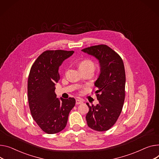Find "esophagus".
Listing matches in <instances>:
<instances>
[{
	"label": "esophagus",
	"mask_w": 159,
	"mask_h": 159,
	"mask_svg": "<svg viewBox=\"0 0 159 159\" xmlns=\"http://www.w3.org/2000/svg\"><path fill=\"white\" fill-rule=\"evenodd\" d=\"M83 103V100H80V99H77L76 100V104L79 105V104H81Z\"/></svg>",
	"instance_id": "obj_1"
}]
</instances>
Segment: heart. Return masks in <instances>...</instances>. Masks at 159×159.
Returning a JSON list of instances; mask_svg holds the SVG:
<instances>
[{"label": "heart", "instance_id": "obj_1", "mask_svg": "<svg viewBox=\"0 0 159 159\" xmlns=\"http://www.w3.org/2000/svg\"><path fill=\"white\" fill-rule=\"evenodd\" d=\"M79 67L80 69H88V70H93L95 68V65L94 62L91 61V59H86L82 60L79 64Z\"/></svg>", "mask_w": 159, "mask_h": 159}]
</instances>
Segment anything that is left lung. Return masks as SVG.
I'll return each instance as SVG.
<instances>
[{"instance_id": "8db88e82", "label": "left lung", "mask_w": 159, "mask_h": 159, "mask_svg": "<svg viewBox=\"0 0 159 159\" xmlns=\"http://www.w3.org/2000/svg\"><path fill=\"white\" fill-rule=\"evenodd\" d=\"M96 57L100 73L94 82L99 103L89 105L86 118L93 130L103 132L110 129L121 112L125 97V71L121 57L106 45H98L82 50Z\"/></svg>"}]
</instances>
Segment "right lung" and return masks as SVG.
Wrapping results in <instances>:
<instances>
[{"label": "right lung", "instance_id": "1", "mask_svg": "<svg viewBox=\"0 0 159 159\" xmlns=\"http://www.w3.org/2000/svg\"><path fill=\"white\" fill-rule=\"evenodd\" d=\"M74 51L46 50L32 66L27 83L28 102L32 116L43 132L53 134L66 126L68 115L75 105L70 97L56 98V83L59 80V68Z\"/></svg>", "mask_w": 159, "mask_h": 159}]
</instances>
